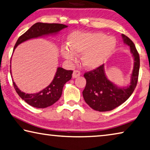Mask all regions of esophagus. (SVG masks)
<instances>
[{
  "label": "esophagus",
  "mask_w": 150,
  "mask_h": 150,
  "mask_svg": "<svg viewBox=\"0 0 150 150\" xmlns=\"http://www.w3.org/2000/svg\"><path fill=\"white\" fill-rule=\"evenodd\" d=\"M80 75H81V73L79 72V71L76 70V71H73V75H72V77H73V79H75V78H77V77H79Z\"/></svg>",
  "instance_id": "obj_1"
}]
</instances>
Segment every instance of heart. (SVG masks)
Instances as JSON below:
<instances>
[{"instance_id":"b5f03b06","label":"heart","mask_w":150,"mask_h":150,"mask_svg":"<svg viewBox=\"0 0 150 150\" xmlns=\"http://www.w3.org/2000/svg\"><path fill=\"white\" fill-rule=\"evenodd\" d=\"M69 48L61 49V54L67 61H73L75 54H82L81 62L87 69H95L105 63L116 47V39L101 32L75 31L67 37Z\"/></svg>"}]
</instances>
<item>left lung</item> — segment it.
<instances>
[{
    "label": "left lung",
    "instance_id": "left-lung-1",
    "mask_svg": "<svg viewBox=\"0 0 150 150\" xmlns=\"http://www.w3.org/2000/svg\"><path fill=\"white\" fill-rule=\"evenodd\" d=\"M123 42L130 48L134 63L130 83L120 87L107 77L104 64L93 71L84 74L86 86L83 91L84 100L89 106L98 111H108L122 105L134 92L136 87L139 70V56L135 45L125 35H122Z\"/></svg>",
    "mask_w": 150,
    "mask_h": 150
}]
</instances>
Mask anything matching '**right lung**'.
I'll return each instance as SVG.
<instances>
[{
	"label": "right lung",
	"mask_w": 150,
	"mask_h": 150,
	"mask_svg": "<svg viewBox=\"0 0 150 150\" xmlns=\"http://www.w3.org/2000/svg\"><path fill=\"white\" fill-rule=\"evenodd\" d=\"M67 27V26L63 24L35 23L18 38L14 47L13 52L16 47L23 42L32 39L56 35ZM10 67H11V65H10ZM10 72L11 75H12L11 70H10ZM72 73V71L65 70L62 67H58L51 83L41 91L35 93H26L21 91L16 86L14 81H13V83L16 93L26 103L36 108H45L52 105L59 100L62 95L64 85L71 79Z\"/></svg>",
	"instance_id": "1"
}]
</instances>
